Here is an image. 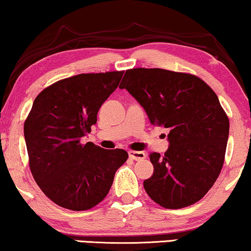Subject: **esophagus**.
I'll return each instance as SVG.
<instances>
[{"instance_id": "esophagus-1", "label": "esophagus", "mask_w": 251, "mask_h": 251, "mask_svg": "<svg viewBox=\"0 0 251 251\" xmlns=\"http://www.w3.org/2000/svg\"><path fill=\"white\" fill-rule=\"evenodd\" d=\"M129 156L135 161H142L146 157V154L144 152H139V151H130Z\"/></svg>"}]
</instances>
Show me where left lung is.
I'll use <instances>...</instances> for the list:
<instances>
[{
	"label": "left lung",
	"mask_w": 251,
	"mask_h": 251,
	"mask_svg": "<svg viewBox=\"0 0 251 251\" xmlns=\"http://www.w3.org/2000/svg\"><path fill=\"white\" fill-rule=\"evenodd\" d=\"M120 89H126L145 109L150 122L169 129V149L150 155L154 167L144 188L156 203L179 209L207 194L221 174L229 122L214 90L194 75L132 68Z\"/></svg>",
	"instance_id": "8db88e82"
}]
</instances>
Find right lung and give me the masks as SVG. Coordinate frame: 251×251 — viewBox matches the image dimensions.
<instances>
[{"label": "right lung", "instance_id": "right-lung-1", "mask_svg": "<svg viewBox=\"0 0 251 251\" xmlns=\"http://www.w3.org/2000/svg\"><path fill=\"white\" fill-rule=\"evenodd\" d=\"M123 73L75 75L44 89L33 102L24 125L29 168L43 193L60 207L75 211L95 207L128 159L125 150L81 143Z\"/></svg>", "mask_w": 251, "mask_h": 251}]
</instances>
